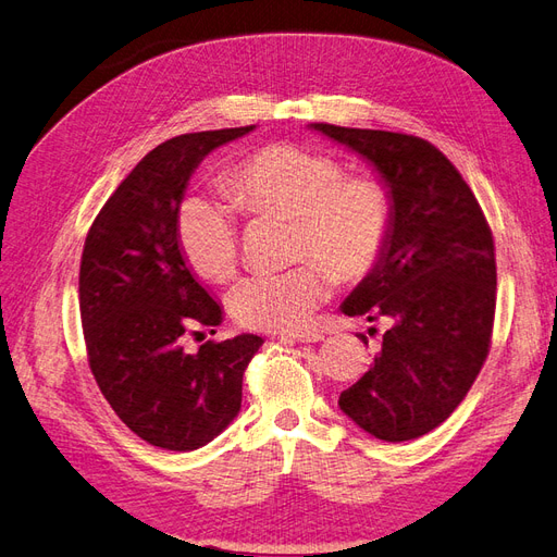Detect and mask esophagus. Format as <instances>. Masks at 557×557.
<instances>
[{
  "mask_svg": "<svg viewBox=\"0 0 557 557\" xmlns=\"http://www.w3.org/2000/svg\"><path fill=\"white\" fill-rule=\"evenodd\" d=\"M323 333L319 330H302V333H288V335H281V342L285 344H309V342H321Z\"/></svg>",
  "mask_w": 557,
  "mask_h": 557,
  "instance_id": "34e87169",
  "label": "esophagus"
}]
</instances>
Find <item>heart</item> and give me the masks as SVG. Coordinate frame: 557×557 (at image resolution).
<instances>
[{"instance_id":"1","label":"heart","mask_w":557,"mask_h":557,"mask_svg":"<svg viewBox=\"0 0 557 557\" xmlns=\"http://www.w3.org/2000/svg\"><path fill=\"white\" fill-rule=\"evenodd\" d=\"M236 206L252 218L293 220V258L285 272H258L230 293V311L246 327L295 330L309 321L333 283L368 278L394 232V199L374 175H344L342 161L293 143L264 145L227 173ZM177 246L208 281H230L238 267V224L232 210L206 197L177 213Z\"/></svg>"}]
</instances>
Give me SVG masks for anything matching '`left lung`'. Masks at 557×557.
Listing matches in <instances>:
<instances>
[{
  "label": "left lung",
  "mask_w": 557,
  "mask_h": 557,
  "mask_svg": "<svg viewBox=\"0 0 557 557\" xmlns=\"http://www.w3.org/2000/svg\"><path fill=\"white\" fill-rule=\"evenodd\" d=\"M377 169L394 199V232L377 269L342 305L386 319L372 368L339 408L386 443L441 426L490 354L497 260L483 208L438 147L408 133L311 124Z\"/></svg>",
  "instance_id": "8db88e82"
}]
</instances>
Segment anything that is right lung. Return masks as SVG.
Instances as JSON below:
<instances>
[{"mask_svg": "<svg viewBox=\"0 0 557 557\" xmlns=\"http://www.w3.org/2000/svg\"><path fill=\"white\" fill-rule=\"evenodd\" d=\"M252 128L161 143L114 189L86 234L79 311L88 368L116 417L138 438L173 453L210 443L238 414L244 372L262 347L258 335L208 339L197 354L180 347L194 327L222 321L220 305L180 252V201L199 161Z\"/></svg>", "mask_w": 557, "mask_h": 557, "instance_id": "right-lung-1", "label": "right lung"}]
</instances>
